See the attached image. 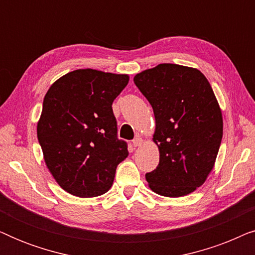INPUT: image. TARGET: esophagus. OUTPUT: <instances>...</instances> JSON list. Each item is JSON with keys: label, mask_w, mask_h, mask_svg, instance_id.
Instances as JSON below:
<instances>
[{"label": "esophagus", "mask_w": 255, "mask_h": 255, "mask_svg": "<svg viewBox=\"0 0 255 255\" xmlns=\"http://www.w3.org/2000/svg\"><path fill=\"white\" fill-rule=\"evenodd\" d=\"M142 141H144V140H142V139L139 137V135H137V137H135L133 140H132V144H133L134 147H138V146H140L142 144Z\"/></svg>", "instance_id": "obj_1"}]
</instances>
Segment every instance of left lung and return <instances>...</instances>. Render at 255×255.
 Segmentation results:
<instances>
[{
    "label": "left lung",
    "mask_w": 255,
    "mask_h": 255,
    "mask_svg": "<svg viewBox=\"0 0 255 255\" xmlns=\"http://www.w3.org/2000/svg\"><path fill=\"white\" fill-rule=\"evenodd\" d=\"M153 108L159 165L146 173L154 193L180 197L201 187L214 168L223 118L207 78L198 69L160 64L133 78Z\"/></svg>",
    "instance_id": "1"
}]
</instances>
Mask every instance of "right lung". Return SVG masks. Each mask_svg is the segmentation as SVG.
I'll return each mask as SVG.
<instances>
[{
  "mask_svg": "<svg viewBox=\"0 0 255 255\" xmlns=\"http://www.w3.org/2000/svg\"><path fill=\"white\" fill-rule=\"evenodd\" d=\"M128 76L76 69L57 80L44 97L37 137L59 186L78 197H96L113 186L127 141L117 137L113 102Z\"/></svg>",
  "mask_w": 255,
  "mask_h": 255,
  "instance_id": "1",
  "label": "right lung"
}]
</instances>
